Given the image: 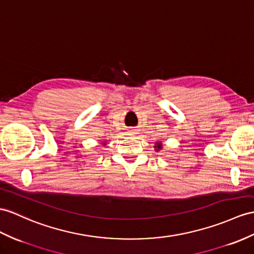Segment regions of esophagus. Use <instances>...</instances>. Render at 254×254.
Returning a JSON list of instances; mask_svg holds the SVG:
<instances>
[{"label":"esophagus","instance_id":"1","mask_svg":"<svg viewBox=\"0 0 254 254\" xmlns=\"http://www.w3.org/2000/svg\"><path fill=\"white\" fill-rule=\"evenodd\" d=\"M135 131H137V130H135V129H129L128 133H129V135H132V134L135 133Z\"/></svg>","mask_w":254,"mask_h":254}]
</instances>
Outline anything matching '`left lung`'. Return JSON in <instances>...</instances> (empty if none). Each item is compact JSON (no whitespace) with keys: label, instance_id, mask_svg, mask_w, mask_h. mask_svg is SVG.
I'll return each instance as SVG.
<instances>
[{"label":"left lung","instance_id":"obj_1","mask_svg":"<svg viewBox=\"0 0 254 254\" xmlns=\"http://www.w3.org/2000/svg\"><path fill=\"white\" fill-rule=\"evenodd\" d=\"M154 148H155V151H160L163 148V143H162V141H158V142H156L155 143V145H154Z\"/></svg>","mask_w":254,"mask_h":254}]
</instances>
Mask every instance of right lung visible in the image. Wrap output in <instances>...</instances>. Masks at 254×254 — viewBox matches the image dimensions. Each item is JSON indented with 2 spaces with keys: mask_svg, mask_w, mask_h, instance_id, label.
Returning a JSON list of instances; mask_svg holds the SVG:
<instances>
[{
  "mask_svg": "<svg viewBox=\"0 0 254 254\" xmlns=\"http://www.w3.org/2000/svg\"><path fill=\"white\" fill-rule=\"evenodd\" d=\"M102 144H103V145H106V144H107V143H106V142H104V143H102Z\"/></svg>",
  "mask_w": 254,
  "mask_h": 254,
  "instance_id": "add662e5",
  "label": "right lung"
}]
</instances>
